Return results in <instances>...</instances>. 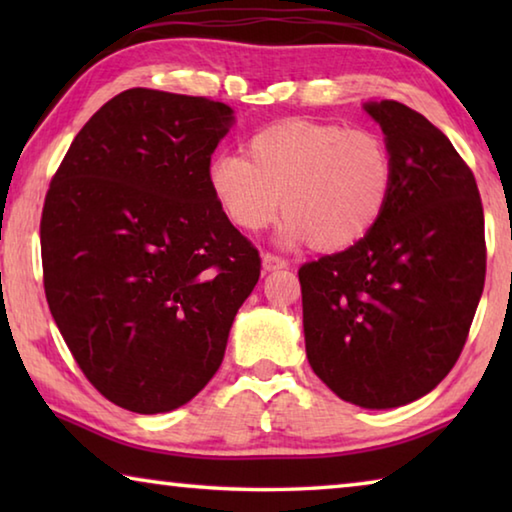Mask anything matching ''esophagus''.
I'll list each match as a JSON object with an SVG mask.
<instances>
[{"label":"esophagus","mask_w":512,"mask_h":512,"mask_svg":"<svg viewBox=\"0 0 512 512\" xmlns=\"http://www.w3.org/2000/svg\"><path fill=\"white\" fill-rule=\"evenodd\" d=\"M262 266L264 271H280V268H287L289 262L280 255H273V253H264L262 255Z\"/></svg>","instance_id":"34e87169"}]
</instances>
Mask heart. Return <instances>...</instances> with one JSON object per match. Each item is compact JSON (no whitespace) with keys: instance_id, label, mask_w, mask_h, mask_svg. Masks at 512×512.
I'll list each match as a JSON object with an SVG mask.
<instances>
[{"instance_id":"heart-1","label":"heart","mask_w":512,"mask_h":512,"mask_svg":"<svg viewBox=\"0 0 512 512\" xmlns=\"http://www.w3.org/2000/svg\"><path fill=\"white\" fill-rule=\"evenodd\" d=\"M246 155H216L207 183L223 214L246 232L264 230L282 207V244L348 248L391 201L393 155L368 128L289 119L257 131Z\"/></svg>"}]
</instances>
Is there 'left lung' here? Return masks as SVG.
I'll list each match as a JSON object with an SVG mask.
<instances>
[{
  "instance_id": "1",
  "label": "left lung",
  "mask_w": 512,
  "mask_h": 512,
  "mask_svg": "<svg viewBox=\"0 0 512 512\" xmlns=\"http://www.w3.org/2000/svg\"><path fill=\"white\" fill-rule=\"evenodd\" d=\"M395 164L391 201L343 253L300 266L309 366L345 402L395 409L433 391L470 334L485 282L483 205L443 131L366 103Z\"/></svg>"
}]
</instances>
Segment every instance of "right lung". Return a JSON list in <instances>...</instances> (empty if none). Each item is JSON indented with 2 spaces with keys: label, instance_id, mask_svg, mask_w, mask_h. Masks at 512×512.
Returning <instances> with one entry per match:
<instances>
[{
  "label": "right lung",
  "instance_id": "obj_1",
  "mask_svg": "<svg viewBox=\"0 0 512 512\" xmlns=\"http://www.w3.org/2000/svg\"><path fill=\"white\" fill-rule=\"evenodd\" d=\"M232 108L133 88L90 117L42 207L45 293L90 384L133 413H167L219 370L257 248L207 183Z\"/></svg>",
  "mask_w": 512,
  "mask_h": 512
}]
</instances>
